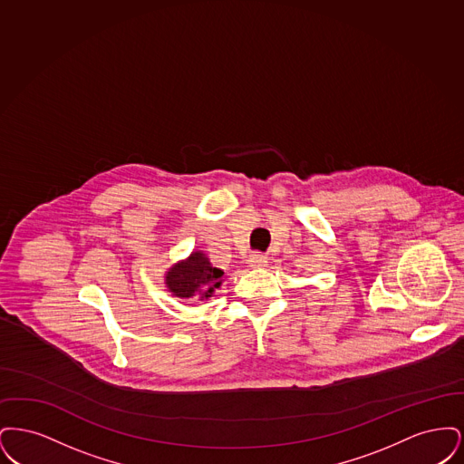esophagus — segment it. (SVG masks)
Segmentation results:
<instances>
[{
    "mask_svg": "<svg viewBox=\"0 0 464 464\" xmlns=\"http://www.w3.org/2000/svg\"><path fill=\"white\" fill-rule=\"evenodd\" d=\"M266 263H267V256L261 254V252H254L248 257V265L252 267H265Z\"/></svg>",
    "mask_w": 464,
    "mask_h": 464,
    "instance_id": "1",
    "label": "esophagus"
}]
</instances>
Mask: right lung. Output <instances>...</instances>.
Masks as SVG:
<instances>
[{
	"instance_id": "1",
	"label": "right lung",
	"mask_w": 464,
	"mask_h": 464,
	"mask_svg": "<svg viewBox=\"0 0 464 464\" xmlns=\"http://www.w3.org/2000/svg\"><path fill=\"white\" fill-rule=\"evenodd\" d=\"M222 269L214 267L205 254L195 252L184 263L174 266L167 275L169 290L180 299L197 295L208 299L216 288L221 287Z\"/></svg>"
}]
</instances>
